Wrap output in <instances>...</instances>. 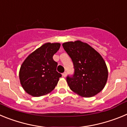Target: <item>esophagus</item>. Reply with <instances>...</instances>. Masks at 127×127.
I'll list each match as a JSON object with an SVG mask.
<instances>
[{
	"mask_svg": "<svg viewBox=\"0 0 127 127\" xmlns=\"http://www.w3.org/2000/svg\"><path fill=\"white\" fill-rule=\"evenodd\" d=\"M66 76H67V72H64L62 74V76L64 77H65Z\"/></svg>",
	"mask_w": 127,
	"mask_h": 127,
	"instance_id": "34e87169",
	"label": "esophagus"
}]
</instances>
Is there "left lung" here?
<instances>
[{"label":"left lung","instance_id":"left-lung-1","mask_svg":"<svg viewBox=\"0 0 127 127\" xmlns=\"http://www.w3.org/2000/svg\"><path fill=\"white\" fill-rule=\"evenodd\" d=\"M62 46L74 68L73 76L67 77L70 90L83 97H93L101 92L108 77L107 65L102 56L80 41L64 42Z\"/></svg>","mask_w":127,"mask_h":127}]
</instances>
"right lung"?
<instances>
[{"mask_svg":"<svg viewBox=\"0 0 127 127\" xmlns=\"http://www.w3.org/2000/svg\"><path fill=\"white\" fill-rule=\"evenodd\" d=\"M60 44H44L30 54L21 65L20 83L26 92L33 97H41L55 88L62 74L57 71V62L53 59Z\"/></svg>","mask_w":127,"mask_h":127,"instance_id":"add662e5","label":"right lung"}]
</instances>
